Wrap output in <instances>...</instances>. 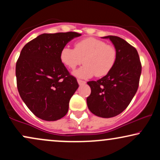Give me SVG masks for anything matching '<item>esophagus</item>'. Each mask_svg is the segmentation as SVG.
<instances>
[{
	"label": "esophagus",
	"instance_id": "esophagus-1",
	"mask_svg": "<svg viewBox=\"0 0 160 160\" xmlns=\"http://www.w3.org/2000/svg\"><path fill=\"white\" fill-rule=\"evenodd\" d=\"M78 82L79 85H82V84H85L86 83V81H84V80H80V79H78Z\"/></svg>",
	"mask_w": 160,
	"mask_h": 160
}]
</instances>
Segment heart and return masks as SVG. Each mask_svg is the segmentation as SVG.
Returning a JSON list of instances; mask_svg holds the SVG:
<instances>
[{
	"label": "heart",
	"mask_w": 160,
	"mask_h": 160,
	"mask_svg": "<svg viewBox=\"0 0 160 160\" xmlns=\"http://www.w3.org/2000/svg\"><path fill=\"white\" fill-rule=\"evenodd\" d=\"M117 58V49L102 40L87 38L74 43V49L64 47L60 52V60L65 67L74 70L82 63L84 65L74 71L79 78L86 79L93 75L105 76L114 67Z\"/></svg>",
	"instance_id": "heart-1"
}]
</instances>
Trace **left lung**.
<instances>
[{"mask_svg":"<svg viewBox=\"0 0 160 160\" xmlns=\"http://www.w3.org/2000/svg\"><path fill=\"white\" fill-rule=\"evenodd\" d=\"M109 39L117 52L114 67L109 74L97 81H89L91 94L86 98L88 108L95 116L111 118L128 107L138 90L141 65L136 49L117 36Z\"/></svg>","mask_w":160,"mask_h":160,"instance_id":"obj_1","label":"left lung"}]
</instances>
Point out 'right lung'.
I'll use <instances>...</instances> for the list:
<instances>
[{
	"mask_svg": "<svg viewBox=\"0 0 160 160\" xmlns=\"http://www.w3.org/2000/svg\"><path fill=\"white\" fill-rule=\"evenodd\" d=\"M77 32L43 34L25 45L16 65L22 99L36 117L56 121L68 111L69 102L79 85L60 60V52Z\"/></svg>",
	"mask_w": 160,
	"mask_h": 160,
	"instance_id": "1",
	"label": "right lung"
}]
</instances>
